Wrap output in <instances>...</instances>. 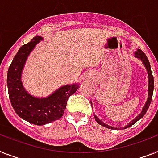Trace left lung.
<instances>
[{"mask_svg": "<svg viewBox=\"0 0 158 158\" xmlns=\"http://www.w3.org/2000/svg\"><path fill=\"white\" fill-rule=\"evenodd\" d=\"M135 56L137 57V58H139L140 60H141L142 61H143V65L145 66L146 69H147V71H148V100H147V101H146L145 105H144V106H143V110H142L141 113L139 114L138 116L135 118L134 119V120H132V121L130 123L128 124L127 126H126L125 129L126 128L129 127H131V126H132L133 124H135V123H136L138 120H139V119L141 118H143V116L146 114V112H147V110H148V107H149L150 106V103H151V101H152V92H153V88H154V80H153V76H152V71H151V66H150V63L149 61H148V57H147V56L145 55V53L142 51L141 49H138L135 52ZM94 118H95V120L98 123L100 124V125L103 126V127H105L106 128H109V129H114V127H110V126L107 125V124L104 123H102V122L98 118H97L96 115H94Z\"/></svg>", "mask_w": 158, "mask_h": 158, "instance_id": "1", "label": "left lung"}]
</instances>
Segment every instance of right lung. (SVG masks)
Returning a JSON list of instances; mask_svg holds the SVG:
<instances>
[{
  "label": "right lung",
  "mask_w": 158,
  "mask_h": 158,
  "mask_svg": "<svg viewBox=\"0 0 158 158\" xmlns=\"http://www.w3.org/2000/svg\"><path fill=\"white\" fill-rule=\"evenodd\" d=\"M42 37H34L23 45L14 57L7 74L9 97L17 114L35 125H44L63 115L69 97L79 88L78 84L66 85L46 98H36L26 92L21 82V74L28 55Z\"/></svg>",
  "instance_id": "obj_1"
}]
</instances>
